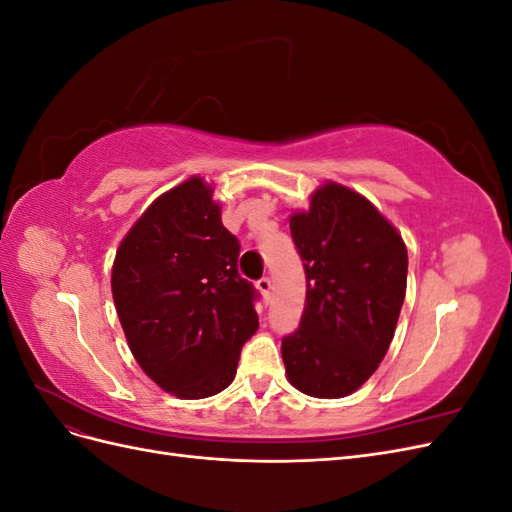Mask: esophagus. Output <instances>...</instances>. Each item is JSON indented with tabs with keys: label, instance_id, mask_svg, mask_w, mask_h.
<instances>
[{
	"label": "esophagus",
	"instance_id": "1",
	"mask_svg": "<svg viewBox=\"0 0 512 512\" xmlns=\"http://www.w3.org/2000/svg\"><path fill=\"white\" fill-rule=\"evenodd\" d=\"M256 288H258V290H260V294H262V301L267 303V301L271 299V288H273L271 277H262V280H258Z\"/></svg>",
	"mask_w": 512,
	"mask_h": 512
}]
</instances>
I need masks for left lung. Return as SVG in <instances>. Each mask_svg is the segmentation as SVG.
Listing matches in <instances>:
<instances>
[{"instance_id": "left-lung-1", "label": "left lung", "mask_w": 512, "mask_h": 512, "mask_svg": "<svg viewBox=\"0 0 512 512\" xmlns=\"http://www.w3.org/2000/svg\"><path fill=\"white\" fill-rule=\"evenodd\" d=\"M305 267L299 329L282 339L286 376L309 397L339 399L374 374L406 297L408 250L365 196L327 181L290 215Z\"/></svg>"}]
</instances>
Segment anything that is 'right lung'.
I'll list each match as a JSON object with an SVG mask.
<instances>
[{
	"mask_svg": "<svg viewBox=\"0 0 512 512\" xmlns=\"http://www.w3.org/2000/svg\"><path fill=\"white\" fill-rule=\"evenodd\" d=\"M237 260L239 241L203 177L153 200L123 237L111 275L117 316L136 363L166 393L203 399L235 380L258 331V292Z\"/></svg>",
	"mask_w": 512,
	"mask_h": 512,
	"instance_id": "obj_1",
	"label": "right lung"
}]
</instances>
